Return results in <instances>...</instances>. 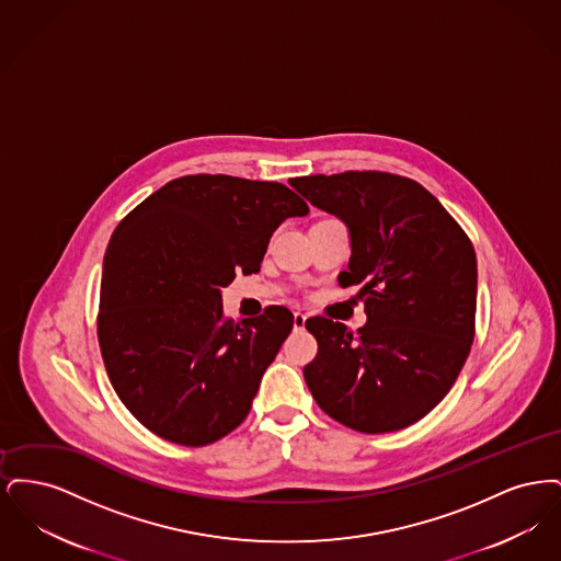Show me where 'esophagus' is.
<instances>
[{
  "label": "esophagus",
  "instance_id": "34e87169",
  "mask_svg": "<svg viewBox=\"0 0 561 561\" xmlns=\"http://www.w3.org/2000/svg\"><path fill=\"white\" fill-rule=\"evenodd\" d=\"M305 323H307V316L300 313V311H296V313H294V328H296V330H302Z\"/></svg>",
  "mask_w": 561,
  "mask_h": 561
}]
</instances>
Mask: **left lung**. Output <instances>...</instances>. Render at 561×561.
<instances>
[{
	"label": "left lung",
	"instance_id": "8db88e82",
	"mask_svg": "<svg viewBox=\"0 0 561 561\" xmlns=\"http://www.w3.org/2000/svg\"><path fill=\"white\" fill-rule=\"evenodd\" d=\"M290 185L345 222L351 259L339 284L359 286L368 316L357 332L341 321L307 320L318 357L305 366V382L345 427H410L446 398L471 351L476 250L444 206L410 179L343 172Z\"/></svg>",
	"mask_w": 561,
	"mask_h": 561
}]
</instances>
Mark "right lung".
Masks as SVG:
<instances>
[{
	"label": "right lung",
	"mask_w": 561,
	"mask_h": 561,
	"mask_svg": "<svg viewBox=\"0 0 561 561\" xmlns=\"http://www.w3.org/2000/svg\"><path fill=\"white\" fill-rule=\"evenodd\" d=\"M307 214L282 183L195 174L117 225L103 261L99 343L115 393L149 431L206 446L248 416L294 316L267 307L261 318L225 320L222 288L259 271L273 231Z\"/></svg>",
	"instance_id": "1"
}]
</instances>
